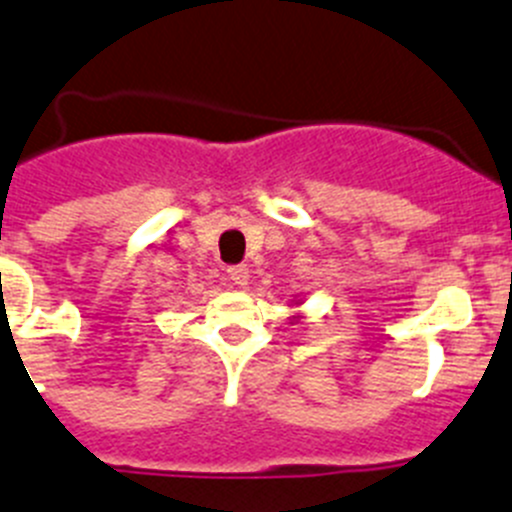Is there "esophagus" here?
Wrapping results in <instances>:
<instances>
[{
	"mask_svg": "<svg viewBox=\"0 0 512 512\" xmlns=\"http://www.w3.org/2000/svg\"><path fill=\"white\" fill-rule=\"evenodd\" d=\"M227 275L229 280H232L234 285H247V280H250V267L247 265H229L227 267Z\"/></svg>",
	"mask_w": 512,
	"mask_h": 512,
	"instance_id": "obj_1",
	"label": "esophagus"
}]
</instances>
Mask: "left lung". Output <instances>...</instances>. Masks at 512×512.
I'll use <instances>...</instances> for the list:
<instances>
[{
    "instance_id": "1",
    "label": "left lung",
    "mask_w": 512,
    "mask_h": 512,
    "mask_svg": "<svg viewBox=\"0 0 512 512\" xmlns=\"http://www.w3.org/2000/svg\"><path fill=\"white\" fill-rule=\"evenodd\" d=\"M293 318H295V315H293Z\"/></svg>"
}]
</instances>
